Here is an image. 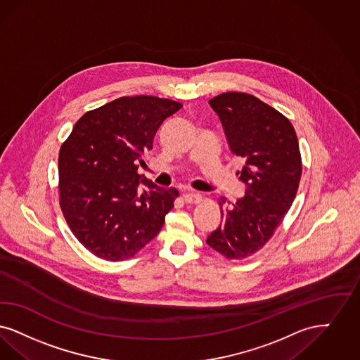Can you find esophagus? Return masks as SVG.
<instances>
[{
  "label": "esophagus",
  "mask_w": 360,
  "mask_h": 360,
  "mask_svg": "<svg viewBox=\"0 0 360 360\" xmlns=\"http://www.w3.org/2000/svg\"><path fill=\"white\" fill-rule=\"evenodd\" d=\"M183 199H184V202H186V203H200V200H202V195H200V193H198V192H186V193L183 195Z\"/></svg>",
  "instance_id": "1"
}]
</instances>
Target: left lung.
Returning <instances> with one entry per match:
<instances>
[{
  "label": "left lung",
  "mask_w": 360,
  "mask_h": 360,
  "mask_svg": "<svg viewBox=\"0 0 360 360\" xmlns=\"http://www.w3.org/2000/svg\"><path fill=\"white\" fill-rule=\"evenodd\" d=\"M210 106L231 152L245 160L236 174L246 191L233 205L220 198L221 223L205 242L229 259H243L265 246L296 198L302 173L297 136L285 115L254 95L223 93Z\"/></svg>",
  "instance_id": "8db88e82"
}]
</instances>
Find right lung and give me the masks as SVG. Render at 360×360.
<instances>
[{
	"mask_svg": "<svg viewBox=\"0 0 360 360\" xmlns=\"http://www.w3.org/2000/svg\"><path fill=\"white\" fill-rule=\"evenodd\" d=\"M183 108L152 95L122 96L79 118L59 152L63 215L98 258L124 261L156 236L179 196L139 174L161 124Z\"/></svg>",
	"mask_w": 360,
	"mask_h": 360,
	"instance_id": "1",
	"label": "right lung"
}]
</instances>
